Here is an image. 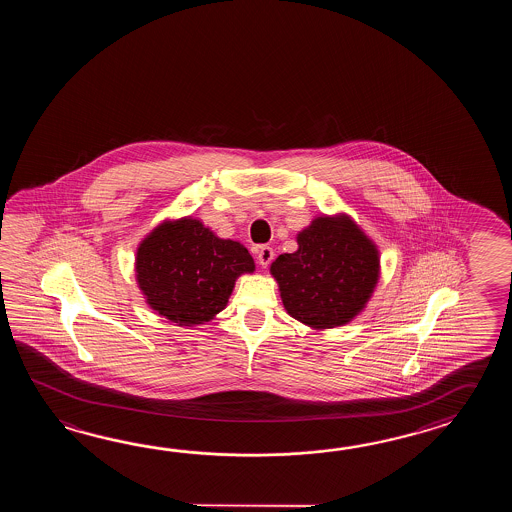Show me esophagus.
I'll use <instances>...</instances> for the list:
<instances>
[{
    "label": "esophagus",
    "mask_w": 512,
    "mask_h": 512,
    "mask_svg": "<svg viewBox=\"0 0 512 512\" xmlns=\"http://www.w3.org/2000/svg\"><path fill=\"white\" fill-rule=\"evenodd\" d=\"M256 258H258V263H260L261 267L265 269V267H269V263H271L272 258H274V252H272L271 247L260 245V247L256 249Z\"/></svg>",
    "instance_id": "34e87169"
}]
</instances>
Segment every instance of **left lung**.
Segmentation results:
<instances>
[{"label":"left lung","mask_w":512,"mask_h":512,"mask_svg":"<svg viewBox=\"0 0 512 512\" xmlns=\"http://www.w3.org/2000/svg\"><path fill=\"white\" fill-rule=\"evenodd\" d=\"M287 313L318 329L342 326L368 302L379 252L346 218H318L298 234V251L271 265Z\"/></svg>","instance_id":"left-lung-1"}]
</instances>
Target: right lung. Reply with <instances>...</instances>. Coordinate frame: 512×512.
I'll return each instance as SVG.
<instances>
[{
    "label": "right lung",
    "mask_w": 512,
    "mask_h": 512,
    "mask_svg": "<svg viewBox=\"0 0 512 512\" xmlns=\"http://www.w3.org/2000/svg\"><path fill=\"white\" fill-rule=\"evenodd\" d=\"M252 271L254 260L243 245L219 240L197 219L163 223L137 251V280L148 304L179 326L218 315L236 278Z\"/></svg>",
    "instance_id": "obj_1"
}]
</instances>
